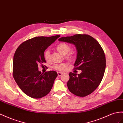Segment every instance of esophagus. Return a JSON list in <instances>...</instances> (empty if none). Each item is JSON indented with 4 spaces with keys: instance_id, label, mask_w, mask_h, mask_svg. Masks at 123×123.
Segmentation results:
<instances>
[{
    "instance_id": "1",
    "label": "esophagus",
    "mask_w": 123,
    "mask_h": 123,
    "mask_svg": "<svg viewBox=\"0 0 123 123\" xmlns=\"http://www.w3.org/2000/svg\"><path fill=\"white\" fill-rule=\"evenodd\" d=\"M63 74V73H62V72H58V75L59 77L61 76Z\"/></svg>"
}]
</instances>
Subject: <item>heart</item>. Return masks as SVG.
Listing matches in <instances>:
<instances>
[{"mask_svg": "<svg viewBox=\"0 0 123 123\" xmlns=\"http://www.w3.org/2000/svg\"><path fill=\"white\" fill-rule=\"evenodd\" d=\"M56 50L61 53L62 55H66L70 51L71 47L67 43H59V45L56 47ZM72 55L71 53H68L67 55V58H71ZM44 58L47 61H48L50 59V51L49 50H46L44 52ZM67 67V64L65 63H59V64H55L53 65L52 68L55 69V70L57 71H63L65 68Z\"/></svg>", "mask_w": 123, "mask_h": 123, "instance_id": "obj_1", "label": "heart"}]
</instances>
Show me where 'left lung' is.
I'll list each match as a JSON object with an SVG mask.
<instances>
[{"mask_svg": "<svg viewBox=\"0 0 123 123\" xmlns=\"http://www.w3.org/2000/svg\"><path fill=\"white\" fill-rule=\"evenodd\" d=\"M59 41L75 46L77 54L74 69L81 70L80 74L69 73L68 90L78 97L89 95L99 86L105 74L106 60L102 48L95 39L86 34L63 37Z\"/></svg>", "mask_w": 123, "mask_h": 123, "instance_id": "8db88e82", "label": "left lung"}]
</instances>
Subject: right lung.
Returning <instances> with one entry per match:
<instances>
[{"label":"right lung","mask_w":123,"mask_h":123,"mask_svg":"<svg viewBox=\"0 0 123 123\" xmlns=\"http://www.w3.org/2000/svg\"><path fill=\"white\" fill-rule=\"evenodd\" d=\"M60 36H38L22 43L15 52L13 76L22 91L33 98L39 99L51 90L58 74L50 71L43 74L38 65L46 62L44 52Z\"/></svg>","instance_id":"1"}]
</instances>
